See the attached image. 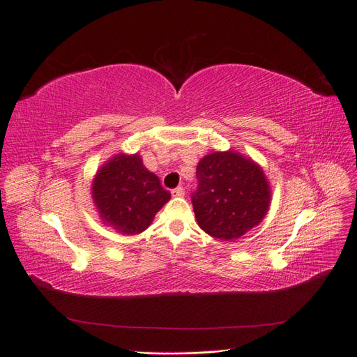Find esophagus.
Instances as JSON below:
<instances>
[{
  "mask_svg": "<svg viewBox=\"0 0 357 357\" xmlns=\"http://www.w3.org/2000/svg\"><path fill=\"white\" fill-rule=\"evenodd\" d=\"M171 193H172V197H176V198H181L183 195H185V189H183L181 186H178V188H176L174 190H172Z\"/></svg>",
  "mask_w": 357,
  "mask_h": 357,
  "instance_id": "1",
  "label": "esophagus"
}]
</instances>
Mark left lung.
<instances>
[{"label":"left lung","instance_id":"8db88e82","mask_svg":"<svg viewBox=\"0 0 357 357\" xmlns=\"http://www.w3.org/2000/svg\"><path fill=\"white\" fill-rule=\"evenodd\" d=\"M192 204L199 228L215 240L234 241L261 223L273 190L264 168L234 149L205 155L197 165Z\"/></svg>","mask_w":357,"mask_h":357}]
</instances>
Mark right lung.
<instances>
[{
	"label": "right lung",
	"mask_w": 357,
	"mask_h": 357,
	"mask_svg": "<svg viewBox=\"0 0 357 357\" xmlns=\"http://www.w3.org/2000/svg\"><path fill=\"white\" fill-rule=\"evenodd\" d=\"M91 197L104 226L122 235H137L152 225L171 193L138 153L119 152L96 169Z\"/></svg>",
	"instance_id": "obj_1"
}]
</instances>
